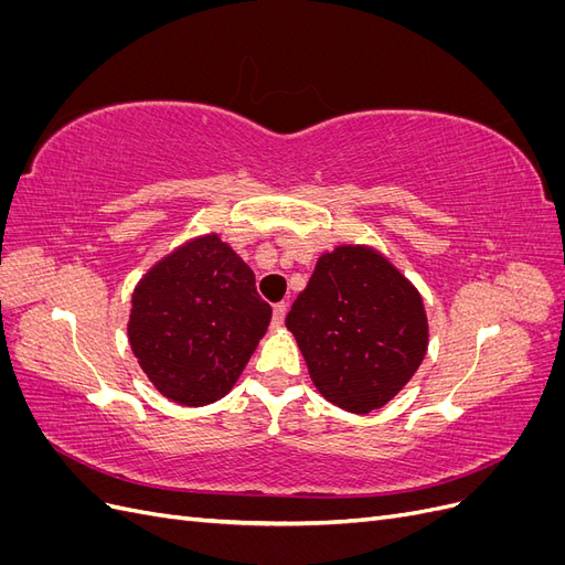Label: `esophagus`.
Wrapping results in <instances>:
<instances>
[{
	"mask_svg": "<svg viewBox=\"0 0 565 565\" xmlns=\"http://www.w3.org/2000/svg\"><path fill=\"white\" fill-rule=\"evenodd\" d=\"M285 313H287V303H276V306H273V318H270L273 328H280V324L285 322Z\"/></svg>",
	"mask_w": 565,
	"mask_h": 565,
	"instance_id": "obj_1",
	"label": "esophagus"
}]
</instances>
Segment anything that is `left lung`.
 Listing matches in <instances>:
<instances>
[{
	"label": "left lung",
	"instance_id": "obj_1",
	"mask_svg": "<svg viewBox=\"0 0 565 565\" xmlns=\"http://www.w3.org/2000/svg\"><path fill=\"white\" fill-rule=\"evenodd\" d=\"M285 324L316 388L355 415L396 396L422 365L429 339L417 289L367 247L322 254Z\"/></svg>",
	"mask_w": 565,
	"mask_h": 565
}]
</instances>
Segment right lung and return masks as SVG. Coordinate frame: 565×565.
<instances>
[{"label": "right lung", "mask_w": 565, "mask_h": 565, "mask_svg": "<svg viewBox=\"0 0 565 565\" xmlns=\"http://www.w3.org/2000/svg\"><path fill=\"white\" fill-rule=\"evenodd\" d=\"M268 322L252 268L207 235L169 254L136 287L129 344L160 393L198 407L226 396Z\"/></svg>", "instance_id": "add662e5"}]
</instances>
